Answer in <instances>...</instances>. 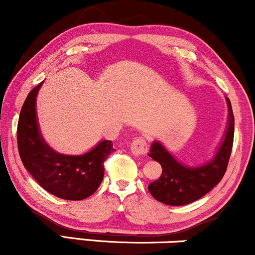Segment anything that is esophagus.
Returning <instances> with one entry per match:
<instances>
[{
  "instance_id": "34e87169",
  "label": "esophagus",
  "mask_w": 255,
  "mask_h": 255,
  "mask_svg": "<svg viewBox=\"0 0 255 255\" xmlns=\"http://www.w3.org/2000/svg\"><path fill=\"white\" fill-rule=\"evenodd\" d=\"M147 149H149L147 140H146V138L143 136L137 137L136 139L132 142V144H131V151H132L133 155H136V156L145 155V153L147 152Z\"/></svg>"
}]
</instances>
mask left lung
<instances>
[{"mask_svg":"<svg viewBox=\"0 0 255 255\" xmlns=\"http://www.w3.org/2000/svg\"><path fill=\"white\" fill-rule=\"evenodd\" d=\"M227 103L229 106L227 133L215 157L207 164L188 168L176 161L162 144L152 143L149 156L161 164L162 175L158 180L151 182L147 189L157 201L169 206L191 203L209 193L222 180L227 170L234 139V116L229 99Z\"/></svg>","mask_w":255,"mask_h":255,"instance_id":"8db88e82","label":"left lung"}]
</instances>
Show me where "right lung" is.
<instances>
[{
    "instance_id": "obj_1",
    "label": "right lung",
    "mask_w": 255,
    "mask_h": 255,
    "mask_svg": "<svg viewBox=\"0 0 255 255\" xmlns=\"http://www.w3.org/2000/svg\"><path fill=\"white\" fill-rule=\"evenodd\" d=\"M43 83V81H42ZM42 83L30 91L17 123V146L24 168L43 189L64 200L79 201L98 189L104 177V162L113 150L111 140H103L80 156L55 152L41 136L35 100Z\"/></svg>"
}]
</instances>
